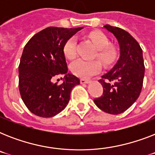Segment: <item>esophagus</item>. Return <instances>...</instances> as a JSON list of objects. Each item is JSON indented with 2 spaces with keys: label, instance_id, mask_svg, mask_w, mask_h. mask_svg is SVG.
Listing matches in <instances>:
<instances>
[{
  "label": "esophagus",
  "instance_id": "obj_1",
  "mask_svg": "<svg viewBox=\"0 0 155 155\" xmlns=\"http://www.w3.org/2000/svg\"><path fill=\"white\" fill-rule=\"evenodd\" d=\"M80 83L81 84H89L90 80H84V79H80Z\"/></svg>",
  "mask_w": 155,
  "mask_h": 155
}]
</instances>
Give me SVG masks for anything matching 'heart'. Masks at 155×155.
<instances>
[{"label":"heart","mask_w":155,"mask_h":155,"mask_svg":"<svg viewBox=\"0 0 155 155\" xmlns=\"http://www.w3.org/2000/svg\"><path fill=\"white\" fill-rule=\"evenodd\" d=\"M89 38L97 47V57L104 64H111L115 60L117 51L115 47L108 45L109 40L104 34L101 31H93L90 33ZM76 38L72 37L66 42L64 46L63 52L69 59H72L76 56ZM71 70L78 77L87 79L101 70V64L97 60L77 59L71 64Z\"/></svg>","instance_id":"obj_1"}]
</instances>
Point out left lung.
Wrapping results in <instances>:
<instances>
[{
	"mask_svg": "<svg viewBox=\"0 0 155 155\" xmlns=\"http://www.w3.org/2000/svg\"><path fill=\"white\" fill-rule=\"evenodd\" d=\"M104 28L117 41L120 56L99 80L104 92L94 103L104 112L117 115L127 110L139 97L144 79V60L140 45L127 31L109 25Z\"/></svg>",
	"mask_w": 155,
	"mask_h": 155,
	"instance_id": "obj_1",
	"label": "left lung"
}]
</instances>
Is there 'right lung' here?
I'll return each mask as SVG.
<instances>
[{"mask_svg":"<svg viewBox=\"0 0 155 155\" xmlns=\"http://www.w3.org/2000/svg\"><path fill=\"white\" fill-rule=\"evenodd\" d=\"M83 28L47 27L34 35L24 47L18 68L19 91L25 106L36 116L52 117L62 112L72 88L80 84L79 78L68 73L63 48ZM58 74H65L60 85L52 81Z\"/></svg>","mask_w":155,"mask_h":155,"instance_id":"add662e5","label":"right lung"}]
</instances>
